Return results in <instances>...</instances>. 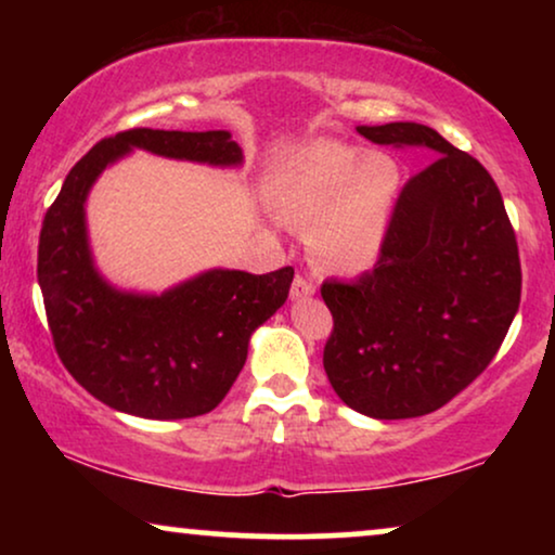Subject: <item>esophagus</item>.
<instances>
[{
  "mask_svg": "<svg viewBox=\"0 0 555 555\" xmlns=\"http://www.w3.org/2000/svg\"><path fill=\"white\" fill-rule=\"evenodd\" d=\"M315 293V285L310 283L308 278H302V275H295V280H293V287H291V295H293V300H302V298H310V295Z\"/></svg>",
  "mask_w": 555,
  "mask_h": 555,
  "instance_id": "esophagus-1",
  "label": "esophagus"
}]
</instances>
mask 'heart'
I'll list each match as a JSON object with an SVG mask.
<instances>
[{"instance_id":"1","label":"heart","mask_w":555,"mask_h":555,"mask_svg":"<svg viewBox=\"0 0 555 555\" xmlns=\"http://www.w3.org/2000/svg\"><path fill=\"white\" fill-rule=\"evenodd\" d=\"M399 184L397 162L382 151L313 141L278 166L270 199L287 224L310 230L323 270L359 275L382 255Z\"/></svg>"}]
</instances>
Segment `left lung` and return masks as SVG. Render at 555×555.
I'll return each mask as SVG.
<instances>
[{
	"label": "left lung",
	"instance_id": "8db88e82",
	"mask_svg": "<svg viewBox=\"0 0 555 555\" xmlns=\"http://www.w3.org/2000/svg\"><path fill=\"white\" fill-rule=\"evenodd\" d=\"M382 146L437 158L401 189L374 270L325 280L323 369L346 406L374 420L437 412L495 359L520 306V257L488 169L422 124L359 126Z\"/></svg>",
	"mask_w": 555,
	"mask_h": 555
}]
</instances>
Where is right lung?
<instances>
[{
	"mask_svg": "<svg viewBox=\"0 0 555 555\" xmlns=\"http://www.w3.org/2000/svg\"><path fill=\"white\" fill-rule=\"evenodd\" d=\"M133 149L209 166H240L230 131L131 128L73 166L42 222L37 249L55 351L82 389L143 420L207 414L232 389L249 336L287 300L293 268L268 275L207 270L162 295L111 285L93 262L86 199L98 177Z\"/></svg>",
	"mask_w": 555,
	"mask_h": 555,
	"instance_id": "add662e5",
	"label": "right lung"
}]
</instances>
